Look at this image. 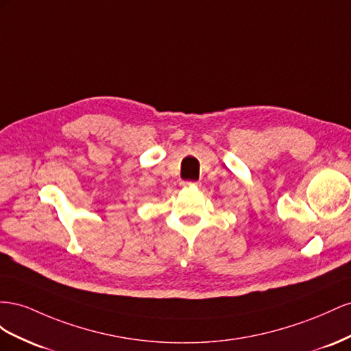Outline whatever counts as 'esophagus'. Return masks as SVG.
Segmentation results:
<instances>
[{"label": "esophagus", "instance_id": "1", "mask_svg": "<svg viewBox=\"0 0 351 351\" xmlns=\"http://www.w3.org/2000/svg\"><path fill=\"white\" fill-rule=\"evenodd\" d=\"M181 185H182L184 188H186V186H194V185H198V182H191V181H182V182H181Z\"/></svg>", "mask_w": 351, "mask_h": 351}]
</instances>
